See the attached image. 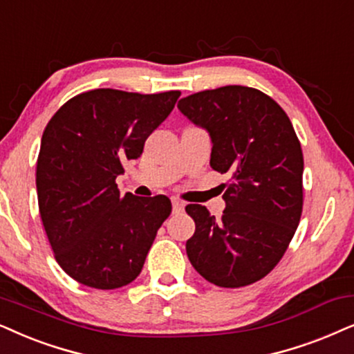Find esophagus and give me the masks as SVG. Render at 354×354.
Masks as SVG:
<instances>
[{
    "label": "esophagus",
    "instance_id": "obj_1",
    "mask_svg": "<svg viewBox=\"0 0 354 354\" xmlns=\"http://www.w3.org/2000/svg\"><path fill=\"white\" fill-rule=\"evenodd\" d=\"M183 206H185V205H183L180 200H176V198L172 200V211H174V213H180V211H183Z\"/></svg>",
    "mask_w": 354,
    "mask_h": 354
}]
</instances>
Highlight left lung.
<instances>
[{
    "label": "left lung",
    "instance_id": "8db88e82",
    "mask_svg": "<svg viewBox=\"0 0 354 354\" xmlns=\"http://www.w3.org/2000/svg\"><path fill=\"white\" fill-rule=\"evenodd\" d=\"M177 107L208 131L209 166L231 176L221 218L201 205L185 208L195 221L188 260L216 286L259 281L281 260L302 213L304 159L292 123L272 97L245 86L201 91Z\"/></svg>",
    "mask_w": 354,
    "mask_h": 354
}]
</instances>
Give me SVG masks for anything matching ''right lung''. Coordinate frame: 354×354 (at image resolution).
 Masks as SVG:
<instances>
[{"label":"right lung","mask_w":354,"mask_h":354,"mask_svg":"<svg viewBox=\"0 0 354 354\" xmlns=\"http://www.w3.org/2000/svg\"><path fill=\"white\" fill-rule=\"evenodd\" d=\"M178 95L94 89L68 100L45 127L35 177L40 216L58 265L77 283L115 289L141 273L172 205L164 195L122 196L115 178Z\"/></svg>","instance_id":"right-lung-1"}]
</instances>
